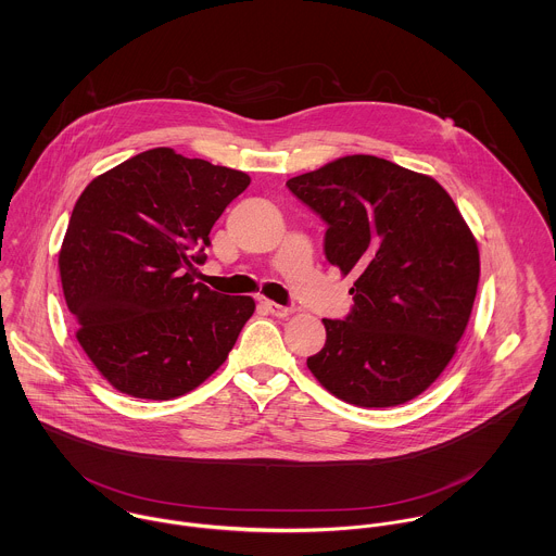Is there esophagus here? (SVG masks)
<instances>
[{"label": "esophagus", "mask_w": 556, "mask_h": 556, "mask_svg": "<svg viewBox=\"0 0 556 556\" xmlns=\"http://www.w3.org/2000/svg\"><path fill=\"white\" fill-rule=\"evenodd\" d=\"M258 306H261V308H265V311H267L269 315H274V317L287 318L293 315V311H291V308L280 306V304H276V302H269V300H265V298H258Z\"/></svg>", "instance_id": "esophagus-1"}]
</instances>
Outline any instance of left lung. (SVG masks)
<instances>
[{
  "label": "left lung",
  "instance_id": "1",
  "mask_svg": "<svg viewBox=\"0 0 556 556\" xmlns=\"http://www.w3.org/2000/svg\"><path fill=\"white\" fill-rule=\"evenodd\" d=\"M287 186L327 223V261L355 276L353 311L323 318L311 372L355 406L419 396L456 355L476 302L479 250L460 210L430 175L366 154Z\"/></svg>",
  "mask_w": 556,
  "mask_h": 556
}]
</instances>
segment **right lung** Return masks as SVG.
I'll list each match as a JSON object with an SVG mask.
<instances>
[{
    "label": "right lung",
    "instance_id": "obj_1",
    "mask_svg": "<svg viewBox=\"0 0 556 556\" xmlns=\"http://www.w3.org/2000/svg\"><path fill=\"white\" fill-rule=\"evenodd\" d=\"M248 184L243 170L154 148L80 192L62 289L80 349L117 392L184 396L229 357L254 300L194 278L214 223Z\"/></svg>",
    "mask_w": 556,
    "mask_h": 556
}]
</instances>
